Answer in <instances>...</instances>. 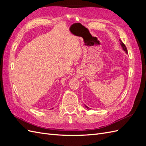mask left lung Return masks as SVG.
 Segmentation results:
<instances>
[{
    "instance_id": "left-lung-1",
    "label": "left lung",
    "mask_w": 146,
    "mask_h": 146,
    "mask_svg": "<svg viewBox=\"0 0 146 146\" xmlns=\"http://www.w3.org/2000/svg\"><path fill=\"white\" fill-rule=\"evenodd\" d=\"M119 41H120L121 42V46H122V48H123V50H124V51H125V52L127 53V54H128V52H127V47H126V46H125V45L124 44H123V42L121 40V39H119ZM86 107L87 108H88V107H86Z\"/></svg>"
}]
</instances>
